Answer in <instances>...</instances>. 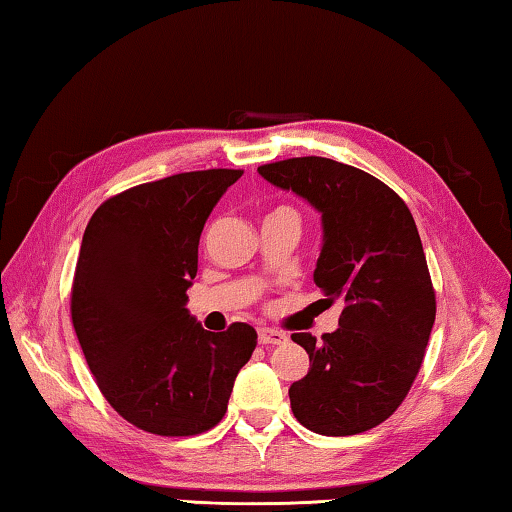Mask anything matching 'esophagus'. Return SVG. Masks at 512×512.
<instances>
[{
  "label": "esophagus",
  "mask_w": 512,
  "mask_h": 512,
  "mask_svg": "<svg viewBox=\"0 0 512 512\" xmlns=\"http://www.w3.org/2000/svg\"><path fill=\"white\" fill-rule=\"evenodd\" d=\"M286 334L279 332V329H270V327H261L258 329V343L263 345H279V343H286Z\"/></svg>",
  "instance_id": "1"
}]
</instances>
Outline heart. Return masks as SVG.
I'll list each match as a JSON object with an SVG mask.
<instances>
[{"label": "heart", "instance_id": "heart-1", "mask_svg": "<svg viewBox=\"0 0 512 512\" xmlns=\"http://www.w3.org/2000/svg\"><path fill=\"white\" fill-rule=\"evenodd\" d=\"M281 210H288V212H293V210H290V208H277V210H274V212H281Z\"/></svg>", "mask_w": 512, "mask_h": 512}]
</instances>
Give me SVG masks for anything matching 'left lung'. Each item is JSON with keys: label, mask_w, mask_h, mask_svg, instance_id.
Masks as SVG:
<instances>
[{"label": "left lung", "mask_w": 512, "mask_h": 512, "mask_svg": "<svg viewBox=\"0 0 512 512\" xmlns=\"http://www.w3.org/2000/svg\"><path fill=\"white\" fill-rule=\"evenodd\" d=\"M258 174L322 212L313 281L322 304L343 306L322 341L290 336L311 361L288 389L295 419L327 437L380 426L410 393L437 313L412 212L382 180L329 157H290Z\"/></svg>", "instance_id": "obj_1"}]
</instances>
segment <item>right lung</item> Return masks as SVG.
I'll return each mask as SVG.
<instances>
[{
	"label": "right lung",
	"instance_id": "1",
	"mask_svg": "<svg viewBox=\"0 0 512 512\" xmlns=\"http://www.w3.org/2000/svg\"><path fill=\"white\" fill-rule=\"evenodd\" d=\"M240 169L187 171L109 196L86 224L70 318L102 396L160 437L215 428L256 329L206 332L187 304L199 238Z\"/></svg>",
	"mask_w": 512,
	"mask_h": 512
}]
</instances>
